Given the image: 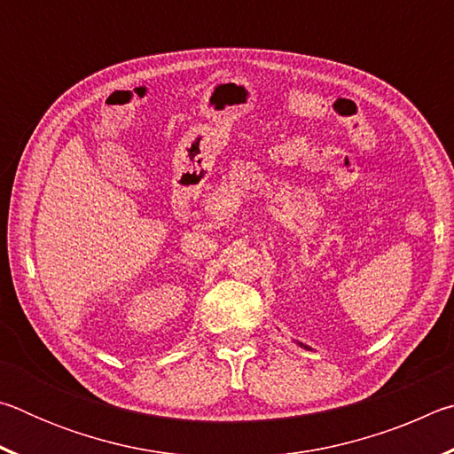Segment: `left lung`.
<instances>
[{"mask_svg": "<svg viewBox=\"0 0 454 454\" xmlns=\"http://www.w3.org/2000/svg\"><path fill=\"white\" fill-rule=\"evenodd\" d=\"M298 344H301V347H304V344H302V342H298ZM304 348H309V347H304Z\"/></svg>", "mask_w": 454, "mask_h": 454, "instance_id": "obj_1", "label": "left lung"}]
</instances>
